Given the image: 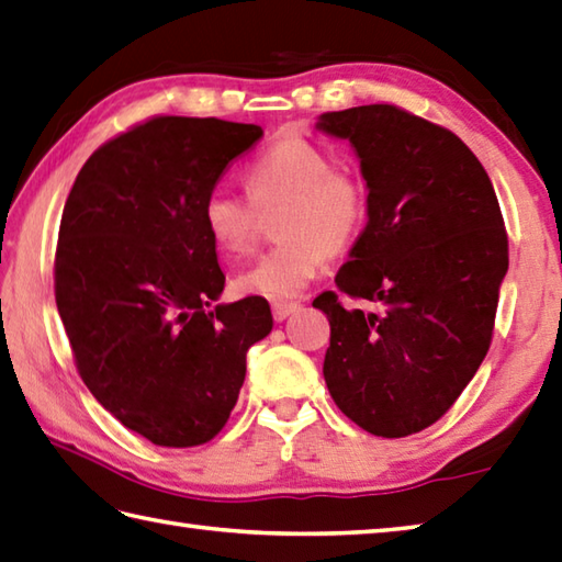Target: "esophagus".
Returning a JSON list of instances; mask_svg holds the SVG:
<instances>
[{"mask_svg": "<svg viewBox=\"0 0 562 562\" xmlns=\"http://www.w3.org/2000/svg\"><path fill=\"white\" fill-rule=\"evenodd\" d=\"M296 310H300V304H296V302H272L274 322H284V318L294 314Z\"/></svg>", "mask_w": 562, "mask_h": 562, "instance_id": "esophagus-1", "label": "esophagus"}]
</instances>
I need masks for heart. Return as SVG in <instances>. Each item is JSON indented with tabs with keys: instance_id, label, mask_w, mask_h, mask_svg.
Wrapping results in <instances>:
<instances>
[{
	"instance_id": "obj_1",
	"label": "heart",
	"mask_w": 562,
	"mask_h": 562,
	"mask_svg": "<svg viewBox=\"0 0 562 562\" xmlns=\"http://www.w3.org/2000/svg\"><path fill=\"white\" fill-rule=\"evenodd\" d=\"M246 194L212 187L202 200V224L226 256H246L258 212L280 206L274 238L280 246L236 278V290L266 300H292L318 278L328 252L348 248L368 222V187L356 172L334 168V158L302 136L274 140L248 162Z\"/></svg>"
}]
</instances>
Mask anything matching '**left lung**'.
<instances>
[{"mask_svg": "<svg viewBox=\"0 0 562 562\" xmlns=\"http://www.w3.org/2000/svg\"><path fill=\"white\" fill-rule=\"evenodd\" d=\"M350 140L368 182V226L336 288L382 312L316 296L331 346L324 380L336 406L372 436L436 424L485 360L509 240L482 162L453 131L394 104L322 114Z\"/></svg>", "mask_w": 562, "mask_h": 562, "instance_id": "1", "label": "left lung"}]
</instances>
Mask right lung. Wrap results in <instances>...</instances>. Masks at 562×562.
<instances>
[{
  "mask_svg": "<svg viewBox=\"0 0 562 562\" xmlns=\"http://www.w3.org/2000/svg\"><path fill=\"white\" fill-rule=\"evenodd\" d=\"M256 124L153 116L99 146L77 172L55 248V304L77 372L104 409L165 448L222 431L270 304L224 292L202 200Z\"/></svg>",
  "mask_w": 562,
  "mask_h": 562,
  "instance_id": "1",
  "label": "right lung"
}]
</instances>
